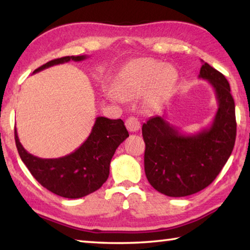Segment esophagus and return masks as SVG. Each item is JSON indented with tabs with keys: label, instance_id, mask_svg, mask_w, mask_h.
Segmentation results:
<instances>
[{
	"label": "esophagus",
	"instance_id": "1",
	"mask_svg": "<svg viewBox=\"0 0 250 250\" xmlns=\"http://www.w3.org/2000/svg\"><path fill=\"white\" fill-rule=\"evenodd\" d=\"M125 126L130 132H137L140 129V122L135 117H129L125 121Z\"/></svg>",
	"mask_w": 250,
	"mask_h": 250
}]
</instances>
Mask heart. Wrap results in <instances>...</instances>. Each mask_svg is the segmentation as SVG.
<instances>
[{
    "label": "heart",
    "mask_w": 250,
    "mask_h": 250,
    "mask_svg": "<svg viewBox=\"0 0 250 250\" xmlns=\"http://www.w3.org/2000/svg\"><path fill=\"white\" fill-rule=\"evenodd\" d=\"M179 73L172 66L153 59H134L126 64L117 76L116 90L108 89L107 97L112 101L137 98L146 94V104L153 108L175 87Z\"/></svg>",
    "instance_id": "b5f03b06"
}]
</instances>
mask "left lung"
I'll return each mask as SVG.
<instances>
[{
    "label": "left lung",
    "instance_id": "8db88e82",
    "mask_svg": "<svg viewBox=\"0 0 250 250\" xmlns=\"http://www.w3.org/2000/svg\"><path fill=\"white\" fill-rule=\"evenodd\" d=\"M198 78L207 80L216 95L218 109L209 126L194 134L183 133L164 116L152 117L142 125L146 179L167 196L183 197L207 188L234 149L235 103L229 83L204 62Z\"/></svg>",
    "mask_w": 250,
    "mask_h": 250
}]
</instances>
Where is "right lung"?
I'll return each mask as SVG.
<instances>
[{
	"instance_id": "1",
	"label": "right lung",
	"mask_w": 250,
	"mask_h": 250,
	"mask_svg": "<svg viewBox=\"0 0 250 250\" xmlns=\"http://www.w3.org/2000/svg\"><path fill=\"white\" fill-rule=\"evenodd\" d=\"M87 57L82 55L54 59L33 74L70 61L82 62ZM14 134L19 154L31 174L48 191L66 198H80L99 189L108 179L117 147L129 137L121 119L97 117L89 137L78 149L58 159H42L24 149L16 128Z\"/></svg>"
}]
</instances>
